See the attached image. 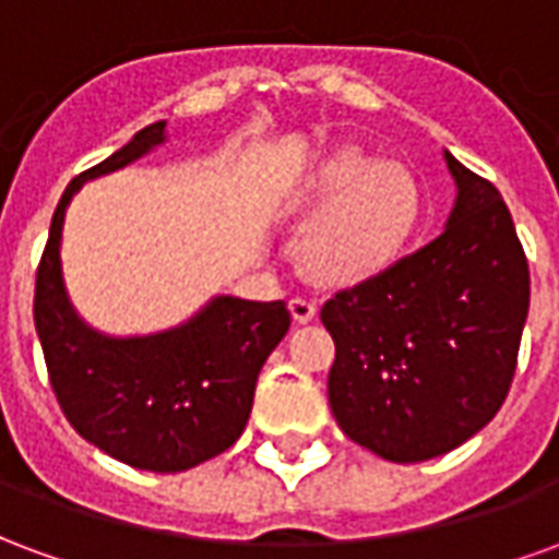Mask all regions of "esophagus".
Masks as SVG:
<instances>
[{
	"mask_svg": "<svg viewBox=\"0 0 559 559\" xmlns=\"http://www.w3.org/2000/svg\"><path fill=\"white\" fill-rule=\"evenodd\" d=\"M290 314L296 323H311L317 317V302L308 296H293L290 299Z\"/></svg>",
	"mask_w": 559,
	"mask_h": 559,
	"instance_id": "esophagus-1",
	"label": "esophagus"
}]
</instances>
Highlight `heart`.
<instances>
[{
    "instance_id": "heart-1",
    "label": "heart",
    "mask_w": 559,
    "mask_h": 559,
    "mask_svg": "<svg viewBox=\"0 0 559 559\" xmlns=\"http://www.w3.org/2000/svg\"><path fill=\"white\" fill-rule=\"evenodd\" d=\"M302 209L317 215L302 257L326 284H359L386 272L421 224V188L401 160L341 148L302 188Z\"/></svg>"
}]
</instances>
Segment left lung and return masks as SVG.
Here are the masks:
<instances>
[{"mask_svg": "<svg viewBox=\"0 0 559 559\" xmlns=\"http://www.w3.org/2000/svg\"><path fill=\"white\" fill-rule=\"evenodd\" d=\"M457 200L445 230L335 293L329 407L353 443L413 464L452 452L503 407L530 308V269L503 197L445 152Z\"/></svg>", "mask_w": 559, "mask_h": 559, "instance_id": "left-lung-1", "label": "left lung"}]
</instances>
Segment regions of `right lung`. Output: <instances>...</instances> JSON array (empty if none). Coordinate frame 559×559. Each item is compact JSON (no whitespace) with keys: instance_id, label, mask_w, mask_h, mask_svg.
<instances>
[{"instance_id":"obj_1","label":"right lung","mask_w":559,"mask_h":559,"mask_svg":"<svg viewBox=\"0 0 559 559\" xmlns=\"http://www.w3.org/2000/svg\"><path fill=\"white\" fill-rule=\"evenodd\" d=\"M160 140L164 122H155L71 179L35 275V329L50 386L74 431L122 464L179 473L239 440L257 374L287 335L290 311L281 299L221 296L191 323L148 338H107L74 314L59 263L68 200L86 179L126 167Z\"/></svg>"}]
</instances>
